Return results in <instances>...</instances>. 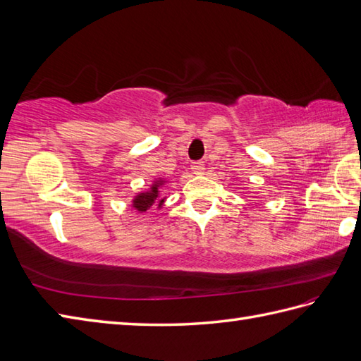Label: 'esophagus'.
Returning a JSON list of instances; mask_svg holds the SVG:
<instances>
[{"instance_id": "obj_1", "label": "esophagus", "mask_w": 361, "mask_h": 361, "mask_svg": "<svg viewBox=\"0 0 361 361\" xmlns=\"http://www.w3.org/2000/svg\"><path fill=\"white\" fill-rule=\"evenodd\" d=\"M191 170L195 174H204V170H205V164L200 162V161H196L191 164Z\"/></svg>"}]
</instances>
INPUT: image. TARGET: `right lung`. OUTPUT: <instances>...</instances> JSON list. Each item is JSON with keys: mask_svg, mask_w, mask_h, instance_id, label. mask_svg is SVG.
Segmentation results:
<instances>
[{"mask_svg": "<svg viewBox=\"0 0 361 361\" xmlns=\"http://www.w3.org/2000/svg\"><path fill=\"white\" fill-rule=\"evenodd\" d=\"M164 185V180L159 179L156 180L150 191H145V192H139V195L133 199V208L137 209L139 213H145L147 209H150L152 205L157 200V208H161L165 197H159V187Z\"/></svg>", "mask_w": 361, "mask_h": 361, "instance_id": "right-lung-1", "label": "right lung"}]
</instances>
